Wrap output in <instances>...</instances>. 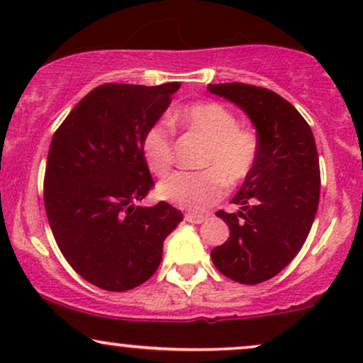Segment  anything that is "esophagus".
Wrapping results in <instances>:
<instances>
[{
	"label": "esophagus",
	"instance_id": "obj_1",
	"mask_svg": "<svg viewBox=\"0 0 363 363\" xmlns=\"http://www.w3.org/2000/svg\"><path fill=\"white\" fill-rule=\"evenodd\" d=\"M185 221L191 223V225H201L203 221H206V216H203V215H185Z\"/></svg>",
	"mask_w": 363,
	"mask_h": 363
}]
</instances>
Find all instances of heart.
Wrapping results in <instances>:
<instances>
[{"instance_id":"heart-1","label":"heart","mask_w":363,"mask_h":363,"mask_svg":"<svg viewBox=\"0 0 363 363\" xmlns=\"http://www.w3.org/2000/svg\"><path fill=\"white\" fill-rule=\"evenodd\" d=\"M172 121L196 133L206 142L201 172H177L158 183L162 200L200 213L225 193V183L235 186L245 182L256 165L259 143L250 128L238 127L230 108L218 102H198L177 111ZM142 150L155 175H165L173 165V132L167 122L152 123L143 133Z\"/></svg>"}]
</instances>
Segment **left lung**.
<instances>
[{
	"label": "left lung",
	"mask_w": 363,
	"mask_h": 363,
	"mask_svg": "<svg viewBox=\"0 0 363 363\" xmlns=\"http://www.w3.org/2000/svg\"><path fill=\"white\" fill-rule=\"evenodd\" d=\"M208 91L251 118L259 143L256 165L231 200L240 210L216 213L230 238L211 259L230 279L259 284L294 259L311 231L320 195L315 140L296 107L269 89L230 82Z\"/></svg>",
	"instance_id": "left-lung-1"
}]
</instances>
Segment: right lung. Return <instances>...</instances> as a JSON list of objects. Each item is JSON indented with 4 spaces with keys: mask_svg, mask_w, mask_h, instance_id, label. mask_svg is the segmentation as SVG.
Returning a JSON list of instances; mask_svg holds the SVG:
<instances>
[{
    "mask_svg": "<svg viewBox=\"0 0 363 363\" xmlns=\"http://www.w3.org/2000/svg\"><path fill=\"white\" fill-rule=\"evenodd\" d=\"M102 84L54 133L44 177V206L62 256L91 284L122 292L150 279L163 241L183 220L165 201L137 205L153 186L143 133L180 89Z\"/></svg>",
    "mask_w": 363,
    "mask_h": 363,
    "instance_id": "1",
    "label": "right lung"
}]
</instances>
